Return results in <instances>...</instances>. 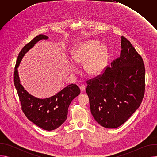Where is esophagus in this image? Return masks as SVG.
Wrapping results in <instances>:
<instances>
[{
    "mask_svg": "<svg viewBox=\"0 0 157 157\" xmlns=\"http://www.w3.org/2000/svg\"><path fill=\"white\" fill-rule=\"evenodd\" d=\"M79 88H80V90H81V92H82V91H85L86 86H85L84 85H81V86L79 87Z\"/></svg>",
    "mask_w": 157,
    "mask_h": 157,
    "instance_id": "esophagus-1",
    "label": "esophagus"
}]
</instances>
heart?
Wrapping results in <instances>:
<instances>
[{
  "mask_svg": "<svg viewBox=\"0 0 157 157\" xmlns=\"http://www.w3.org/2000/svg\"><path fill=\"white\" fill-rule=\"evenodd\" d=\"M73 61L76 64H82L87 75L96 76L101 74L106 67L109 51L105 44H100L96 40H88L75 45L71 52ZM70 71L76 72V67L71 66Z\"/></svg>",
  "mask_w": 157,
  "mask_h": 157,
  "instance_id": "b5f03b06",
  "label": "heart"
}]
</instances>
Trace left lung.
I'll return each instance as SVG.
<instances>
[{
	"label": "left lung",
	"mask_w": 157,
	"mask_h": 157,
	"mask_svg": "<svg viewBox=\"0 0 157 157\" xmlns=\"http://www.w3.org/2000/svg\"><path fill=\"white\" fill-rule=\"evenodd\" d=\"M145 66L130 42L121 37L120 56L104 73L87 81L91 114L101 126L116 128L139 107L145 93Z\"/></svg>",
	"instance_id": "obj_1"
}]
</instances>
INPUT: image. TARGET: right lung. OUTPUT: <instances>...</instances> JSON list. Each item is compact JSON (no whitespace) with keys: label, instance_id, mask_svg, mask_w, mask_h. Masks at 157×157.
Listing matches in <instances>:
<instances>
[{"label":"right lung","instance_id":"right-lung-1","mask_svg":"<svg viewBox=\"0 0 157 157\" xmlns=\"http://www.w3.org/2000/svg\"><path fill=\"white\" fill-rule=\"evenodd\" d=\"M48 37L39 35L21 49L18 56L14 71V84L24 113L33 124L48 131L56 129L66 120L68 109L71 101L80 94L76 84H70L56 94L45 99H39L29 94L20 83L18 70L24 55L41 40Z\"/></svg>","mask_w":157,"mask_h":157}]
</instances>
